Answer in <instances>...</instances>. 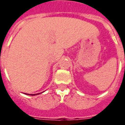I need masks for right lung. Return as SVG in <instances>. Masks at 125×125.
I'll return each mask as SVG.
<instances>
[{"label": "right lung", "mask_w": 125, "mask_h": 125, "mask_svg": "<svg viewBox=\"0 0 125 125\" xmlns=\"http://www.w3.org/2000/svg\"><path fill=\"white\" fill-rule=\"evenodd\" d=\"M26 94V93H25ZM38 94H40V93H37V94H27L26 93V95H38Z\"/></svg>", "instance_id": "obj_1"}]
</instances>
